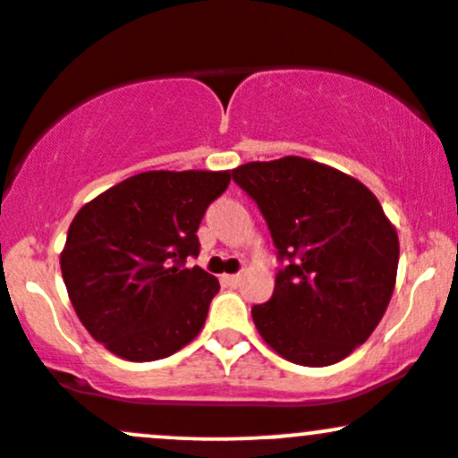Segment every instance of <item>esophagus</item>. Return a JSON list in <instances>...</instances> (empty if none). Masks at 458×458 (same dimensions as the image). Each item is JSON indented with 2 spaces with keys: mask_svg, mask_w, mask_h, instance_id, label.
I'll use <instances>...</instances> for the list:
<instances>
[{
  "mask_svg": "<svg viewBox=\"0 0 458 458\" xmlns=\"http://www.w3.org/2000/svg\"><path fill=\"white\" fill-rule=\"evenodd\" d=\"M240 279H242L240 275H223V282L227 284V286H238Z\"/></svg>",
  "mask_w": 458,
  "mask_h": 458,
  "instance_id": "1",
  "label": "esophagus"
}]
</instances>
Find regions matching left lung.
Listing matches in <instances>:
<instances>
[{
  "mask_svg": "<svg viewBox=\"0 0 458 458\" xmlns=\"http://www.w3.org/2000/svg\"><path fill=\"white\" fill-rule=\"evenodd\" d=\"M267 218L275 293L250 308L264 343L294 365L327 367L371 336L397 277L400 240L380 200L345 172L303 157L231 170Z\"/></svg>",
  "mask_w": 458,
  "mask_h": 458,
  "instance_id": "1",
  "label": "left lung"
}]
</instances>
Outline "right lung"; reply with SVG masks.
Listing matches in <instances>:
<instances>
[{
  "mask_svg": "<svg viewBox=\"0 0 458 458\" xmlns=\"http://www.w3.org/2000/svg\"><path fill=\"white\" fill-rule=\"evenodd\" d=\"M229 181V170L140 172L73 216L61 273L81 323L111 353L159 360L199 336L220 284L183 264Z\"/></svg>",
  "mask_w": 458,
  "mask_h": 458,
  "instance_id": "1",
  "label": "right lung"
}]
</instances>
